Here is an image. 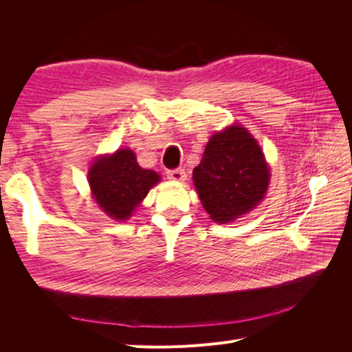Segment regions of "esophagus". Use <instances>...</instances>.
<instances>
[{"mask_svg":"<svg viewBox=\"0 0 352 352\" xmlns=\"http://www.w3.org/2000/svg\"><path fill=\"white\" fill-rule=\"evenodd\" d=\"M167 177L170 180H176V182H184L186 179V173L184 168H173V170H168Z\"/></svg>","mask_w":352,"mask_h":352,"instance_id":"34e87169","label":"esophagus"}]
</instances>
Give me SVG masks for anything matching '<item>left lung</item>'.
Returning <instances> with one entry per match:
<instances>
[{
    "mask_svg": "<svg viewBox=\"0 0 352 352\" xmlns=\"http://www.w3.org/2000/svg\"><path fill=\"white\" fill-rule=\"evenodd\" d=\"M192 176L210 219L229 223L260 204L267 192L270 168L247 127L232 124L210 138Z\"/></svg>",
    "mask_w": 352,
    "mask_h": 352,
    "instance_id": "left-lung-1",
    "label": "left lung"
}]
</instances>
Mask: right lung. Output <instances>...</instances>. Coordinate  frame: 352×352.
<instances>
[{
	"label": "right lung",
	"instance_id": "1",
	"mask_svg": "<svg viewBox=\"0 0 352 352\" xmlns=\"http://www.w3.org/2000/svg\"><path fill=\"white\" fill-rule=\"evenodd\" d=\"M92 197L100 208L114 220H127L133 210L160 182L154 170H145L129 148L111 155H100L88 172Z\"/></svg>",
	"mask_w": 352,
	"mask_h": 352
}]
</instances>
